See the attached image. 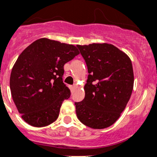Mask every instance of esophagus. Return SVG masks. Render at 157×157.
<instances>
[{"instance_id": "34e87169", "label": "esophagus", "mask_w": 157, "mask_h": 157, "mask_svg": "<svg viewBox=\"0 0 157 157\" xmlns=\"http://www.w3.org/2000/svg\"><path fill=\"white\" fill-rule=\"evenodd\" d=\"M74 88H75V86H74V85L70 86V90H71V91H73V90H74Z\"/></svg>"}]
</instances>
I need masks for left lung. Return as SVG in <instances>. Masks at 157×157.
Segmentation results:
<instances>
[{"instance_id": "8db88e82", "label": "left lung", "mask_w": 157, "mask_h": 157, "mask_svg": "<svg viewBox=\"0 0 157 157\" xmlns=\"http://www.w3.org/2000/svg\"><path fill=\"white\" fill-rule=\"evenodd\" d=\"M77 46L89 74L84 99L75 102L77 116L91 128H108L118 119L131 97L134 84L132 61L112 44Z\"/></svg>"}]
</instances>
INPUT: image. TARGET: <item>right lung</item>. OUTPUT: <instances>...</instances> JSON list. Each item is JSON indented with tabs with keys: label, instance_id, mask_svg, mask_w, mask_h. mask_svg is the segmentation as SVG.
<instances>
[{
	"label": "right lung",
	"instance_id": "add662e5",
	"mask_svg": "<svg viewBox=\"0 0 157 157\" xmlns=\"http://www.w3.org/2000/svg\"><path fill=\"white\" fill-rule=\"evenodd\" d=\"M80 53L75 45L39 39L16 60L10 77L13 101L25 122L34 127L57 119L70 90L63 82L64 64Z\"/></svg>",
	"mask_w": 157,
	"mask_h": 157
}]
</instances>
